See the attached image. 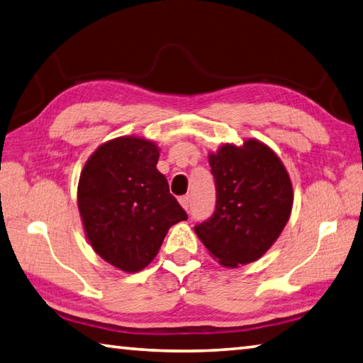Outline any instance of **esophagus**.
<instances>
[{
  "mask_svg": "<svg viewBox=\"0 0 363 363\" xmlns=\"http://www.w3.org/2000/svg\"><path fill=\"white\" fill-rule=\"evenodd\" d=\"M179 203H181V206H182L184 209H189V208H190V195H184V196H181V199H179Z\"/></svg>",
  "mask_w": 363,
  "mask_h": 363,
  "instance_id": "1",
  "label": "esophagus"
}]
</instances>
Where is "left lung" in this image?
<instances>
[{"label":"left lung","mask_w":363,"mask_h":363,"mask_svg":"<svg viewBox=\"0 0 363 363\" xmlns=\"http://www.w3.org/2000/svg\"><path fill=\"white\" fill-rule=\"evenodd\" d=\"M216 209L195 225L203 245L223 267L254 262L286 227L292 211V184L272 149L255 140L242 147L225 144L209 155Z\"/></svg>","instance_id":"left-lung-1"}]
</instances>
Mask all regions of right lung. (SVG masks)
I'll return each mask as SVG.
<instances>
[{
  "label": "right lung",
  "mask_w": 363,
  "mask_h": 363,
  "mask_svg": "<svg viewBox=\"0 0 363 363\" xmlns=\"http://www.w3.org/2000/svg\"><path fill=\"white\" fill-rule=\"evenodd\" d=\"M159 157L147 140L116 138L95 150L79 179V213L90 245L122 272L147 267L169 227L187 219L157 169Z\"/></svg>",
  "instance_id": "right-lung-1"
}]
</instances>
